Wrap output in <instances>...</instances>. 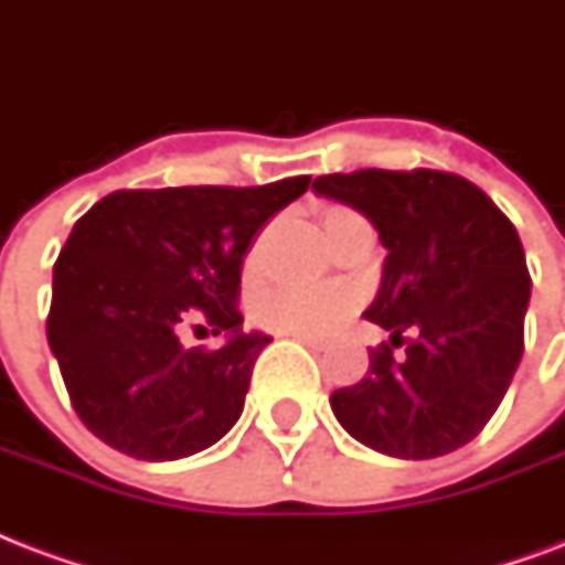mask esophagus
Here are the masks:
<instances>
[{
	"mask_svg": "<svg viewBox=\"0 0 565 565\" xmlns=\"http://www.w3.org/2000/svg\"><path fill=\"white\" fill-rule=\"evenodd\" d=\"M296 340L308 345V349H313V352H326L328 345H331L326 340V337H313V334H299V337H296Z\"/></svg>",
	"mask_w": 565,
	"mask_h": 565,
	"instance_id": "obj_1",
	"label": "esophagus"
}]
</instances>
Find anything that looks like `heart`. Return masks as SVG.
I'll return each instance as SVG.
<instances>
[{
	"label": "heart",
	"instance_id": "heart-1",
	"mask_svg": "<svg viewBox=\"0 0 565 565\" xmlns=\"http://www.w3.org/2000/svg\"><path fill=\"white\" fill-rule=\"evenodd\" d=\"M358 213L334 207L326 213V231H331L340 222L352 220ZM260 248L264 239H257L246 255V273H255L260 264ZM358 308V296L352 287L331 284V287H278V290L264 292L255 305V319L264 328H273L278 334H328L352 317Z\"/></svg>",
	"mask_w": 565,
	"mask_h": 565
}]
</instances>
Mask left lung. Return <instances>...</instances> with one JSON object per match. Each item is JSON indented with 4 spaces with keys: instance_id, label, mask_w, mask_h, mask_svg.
Segmentation results:
<instances>
[{
    "instance_id": "8db88e82",
    "label": "left lung",
    "mask_w": 565,
    "mask_h": 565,
    "mask_svg": "<svg viewBox=\"0 0 565 565\" xmlns=\"http://www.w3.org/2000/svg\"><path fill=\"white\" fill-rule=\"evenodd\" d=\"M313 190L361 211L386 248L363 317L390 343L370 349L363 381L331 393V411L381 455L428 460L466 446L499 411L525 352L531 275L513 222L443 170L334 172Z\"/></svg>"
}]
</instances>
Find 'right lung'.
Wrapping results in <instances>:
<instances>
[{
	"instance_id": "1",
	"label": "right lung",
	"mask_w": 565,
	"mask_h": 565,
	"mask_svg": "<svg viewBox=\"0 0 565 565\" xmlns=\"http://www.w3.org/2000/svg\"><path fill=\"white\" fill-rule=\"evenodd\" d=\"M308 184L117 190L75 222L46 337L90 434L137 460H179L228 434L269 343L239 328L243 255ZM190 321L230 340L184 350L178 331Z\"/></svg>"
}]
</instances>
